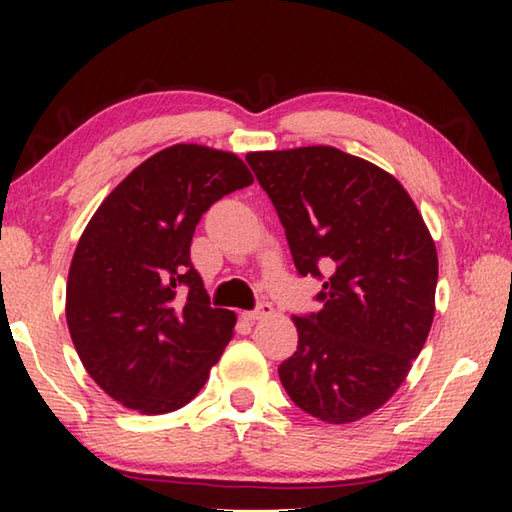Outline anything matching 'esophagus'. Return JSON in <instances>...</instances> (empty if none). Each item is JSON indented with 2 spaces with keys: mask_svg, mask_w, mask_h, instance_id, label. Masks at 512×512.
Here are the masks:
<instances>
[{
  "mask_svg": "<svg viewBox=\"0 0 512 512\" xmlns=\"http://www.w3.org/2000/svg\"><path fill=\"white\" fill-rule=\"evenodd\" d=\"M273 314H275V309H273L271 302H259L257 309L255 311H248L246 318L248 320H262V318H268V316H273Z\"/></svg>",
  "mask_w": 512,
  "mask_h": 512,
  "instance_id": "obj_1",
  "label": "esophagus"
}]
</instances>
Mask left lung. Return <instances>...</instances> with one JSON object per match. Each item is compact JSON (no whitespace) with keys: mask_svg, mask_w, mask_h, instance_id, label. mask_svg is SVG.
I'll return each mask as SVG.
<instances>
[{"mask_svg":"<svg viewBox=\"0 0 512 512\" xmlns=\"http://www.w3.org/2000/svg\"><path fill=\"white\" fill-rule=\"evenodd\" d=\"M246 160L287 232L300 275L325 271L318 314L293 316L298 350L284 391L327 424L381 409L436 314L438 253L400 180L334 146L255 151Z\"/></svg>","mask_w":512,"mask_h":512,"instance_id":"left-lung-1","label":"left lung"}]
</instances>
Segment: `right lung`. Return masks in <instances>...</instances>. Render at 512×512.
<instances>
[{"instance_id": "right-lung-1", "label": "right lung", "mask_w": 512, "mask_h": 512, "mask_svg": "<svg viewBox=\"0 0 512 512\" xmlns=\"http://www.w3.org/2000/svg\"><path fill=\"white\" fill-rule=\"evenodd\" d=\"M248 185L239 155L173 144L128 173L85 225L67 275L69 336L126 409H183L230 343L235 311L210 307L189 246L210 205Z\"/></svg>"}]
</instances>
